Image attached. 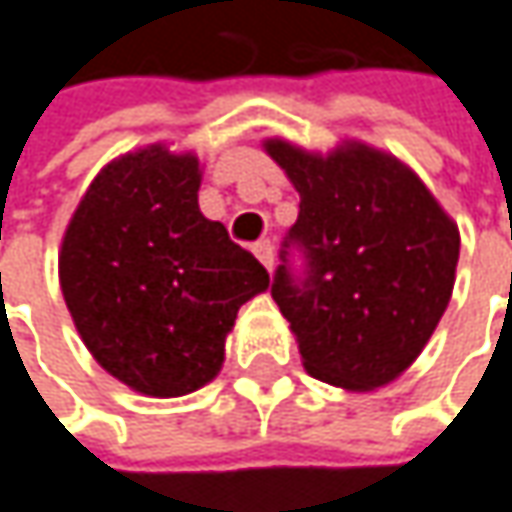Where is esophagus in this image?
Listing matches in <instances>:
<instances>
[{
  "label": "esophagus",
  "instance_id": "esophagus-1",
  "mask_svg": "<svg viewBox=\"0 0 512 512\" xmlns=\"http://www.w3.org/2000/svg\"><path fill=\"white\" fill-rule=\"evenodd\" d=\"M255 255H257V260H260V263H263V266L272 272V266H275V246H272L269 240H260V243H257Z\"/></svg>",
  "mask_w": 512,
  "mask_h": 512
}]
</instances>
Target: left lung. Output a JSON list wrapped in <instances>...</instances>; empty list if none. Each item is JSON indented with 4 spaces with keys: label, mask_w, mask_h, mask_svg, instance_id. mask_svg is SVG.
<instances>
[{
    "label": "left lung",
    "mask_w": 512,
    "mask_h": 512,
    "mask_svg": "<svg viewBox=\"0 0 512 512\" xmlns=\"http://www.w3.org/2000/svg\"><path fill=\"white\" fill-rule=\"evenodd\" d=\"M266 150L301 194L272 298L310 374L374 391L432 339L455 286L458 226L406 165L374 147L313 156L272 138Z\"/></svg>",
    "instance_id": "left-lung-1"
}]
</instances>
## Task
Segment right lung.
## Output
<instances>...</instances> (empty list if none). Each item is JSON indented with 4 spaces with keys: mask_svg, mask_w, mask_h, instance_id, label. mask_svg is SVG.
<instances>
[{
    "mask_svg": "<svg viewBox=\"0 0 512 512\" xmlns=\"http://www.w3.org/2000/svg\"><path fill=\"white\" fill-rule=\"evenodd\" d=\"M199 162L162 144L106 165L66 228L60 286L98 365L147 397L220 374L237 310L269 272L202 217Z\"/></svg>",
    "mask_w": 512,
    "mask_h": 512,
    "instance_id": "1",
    "label": "right lung"
}]
</instances>
